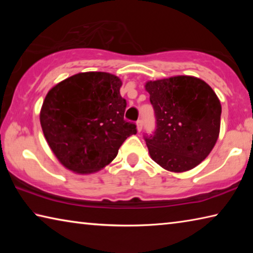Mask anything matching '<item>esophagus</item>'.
<instances>
[{
	"instance_id": "1",
	"label": "esophagus",
	"mask_w": 253,
	"mask_h": 253,
	"mask_svg": "<svg viewBox=\"0 0 253 253\" xmlns=\"http://www.w3.org/2000/svg\"><path fill=\"white\" fill-rule=\"evenodd\" d=\"M136 128H137V131H138V132L142 131V128H143V122L142 121H138L136 123Z\"/></svg>"
}]
</instances>
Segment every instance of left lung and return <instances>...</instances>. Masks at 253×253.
Instances as JSON below:
<instances>
[{
  "mask_svg": "<svg viewBox=\"0 0 253 253\" xmlns=\"http://www.w3.org/2000/svg\"><path fill=\"white\" fill-rule=\"evenodd\" d=\"M157 128L146 136L149 156L169 172L182 173L201 164L216 144L221 102L204 80L174 76L145 84Z\"/></svg>",
  "mask_w": 253,
  "mask_h": 253,
  "instance_id": "1",
  "label": "left lung"
}]
</instances>
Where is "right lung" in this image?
Listing matches in <instances>:
<instances>
[{
	"label": "right lung",
	"mask_w": 253,
	"mask_h": 253,
	"mask_svg": "<svg viewBox=\"0 0 253 253\" xmlns=\"http://www.w3.org/2000/svg\"><path fill=\"white\" fill-rule=\"evenodd\" d=\"M122 80L109 72H80L50 89L40 124L51 151L67 169L87 175L113 162L136 125L126 122Z\"/></svg>",
	"instance_id": "1"
}]
</instances>
